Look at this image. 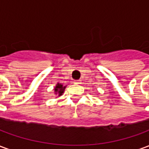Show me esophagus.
I'll return each instance as SVG.
<instances>
[{
  "mask_svg": "<svg viewBox=\"0 0 149 149\" xmlns=\"http://www.w3.org/2000/svg\"><path fill=\"white\" fill-rule=\"evenodd\" d=\"M74 84H81V81H75Z\"/></svg>",
  "mask_w": 149,
  "mask_h": 149,
  "instance_id": "34e87169",
  "label": "esophagus"
}]
</instances>
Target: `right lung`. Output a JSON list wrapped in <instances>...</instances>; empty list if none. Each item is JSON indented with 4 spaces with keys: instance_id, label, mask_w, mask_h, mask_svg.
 <instances>
[{
    "instance_id": "add662e5",
    "label": "right lung",
    "mask_w": 149,
    "mask_h": 149,
    "mask_svg": "<svg viewBox=\"0 0 149 149\" xmlns=\"http://www.w3.org/2000/svg\"><path fill=\"white\" fill-rule=\"evenodd\" d=\"M65 88H66V86H64L63 84L57 83V84H56L55 87H54V94H55L56 96H57V97H61L64 93Z\"/></svg>"
}]
</instances>
